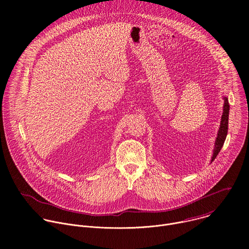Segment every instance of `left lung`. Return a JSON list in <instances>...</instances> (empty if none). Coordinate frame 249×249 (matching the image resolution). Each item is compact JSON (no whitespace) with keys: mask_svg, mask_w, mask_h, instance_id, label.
<instances>
[{"mask_svg":"<svg viewBox=\"0 0 249 249\" xmlns=\"http://www.w3.org/2000/svg\"><path fill=\"white\" fill-rule=\"evenodd\" d=\"M229 112H230V105H229V101L228 98L225 97V105H224V112H223V116H222V121H221V126H220V130L218 133V137L216 140V145H215V150H214V155H213L212 158V161L214 160L218 154L220 153L224 143L225 140L228 134V125H229Z\"/></svg>","mask_w":249,"mask_h":249,"instance_id":"left-lung-1","label":"left lung"}]
</instances>
